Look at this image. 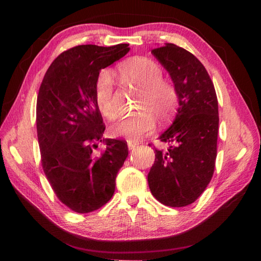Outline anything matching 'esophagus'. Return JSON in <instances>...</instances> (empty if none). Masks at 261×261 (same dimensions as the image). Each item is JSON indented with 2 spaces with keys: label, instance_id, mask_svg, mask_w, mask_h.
Here are the masks:
<instances>
[{
  "label": "esophagus",
  "instance_id": "obj_1",
  "mask_svg": "<svg viewBox=\"0 0 261 261\" xmlns=\"http://www.w3.org/2000/svg\"><path fill=\"white\" fill-rule=\"evenodd\" d=\"M138 143H136V141H132V140H127V147H129L130 151H134L136 147H138Z\"/></svg>",
  "mask_w": 261,
  "mask_h": 261
}]
</instances>
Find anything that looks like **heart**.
<instances>
[{
  "mask_svg": "<svg viewBox=\"0 0 261 261\" xmlns=\"http://www.w3.org/2000/svg\"><path fill=\"white\" fill-rule=\"evenodd\" d=\"M126 86L141 90L136 113L115 125L114 136L131 140L143 138L154 130L155 118L161 123L170 121L179 107V94L173 83L163 79V72L155 61L147 57H135L117 68ZM95 100L101 114L109 121L120 115L114 94V81L107 70L99 73L95 82Z\"/></svg>",
  "mask_w": 261,
  "mask_h": 261,
  "instance_id": "1",
  "label": "heart"
}]
</instances>
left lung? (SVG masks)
Instances as JSON below:
<instances>
[{
	"label": "left lung",
	"mask_w": 261,
	"mask_h": 261,
	"mask_svg": "<svg viewBox=\"0 0 261 261\" xmlns=\"http://www.w3.org/2000/svg\"><path fill=\"white\" fill-rule=\"evenodd\" d=\"M152 54L169 72L179 94L171 126L155 148L149 190L161 204L184 207L196 201L213 177L218 152L219 106L215 88L201 62L184 48L166 43ZM151 146V145H149Z\"/></svg>",
	"instance_id": "8db88e82"
}]
</instances>
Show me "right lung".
Returning <instances> with one entry per match:
<instances>
[{"mask_svg": "<svg viewBox=\"0 0 261 261\" xmlns=\"http://www.w3.org/2000/svg\"><path fill=\"white\" fill-rule=\"evenodd\" d=\"M127 43L81 45L56 57L39 88L37 132L41 165L53 191L76 213H90L112 199L115 179L129 154L126 141H102L105 123L95 100L100 70L129 53Z\"/></svg>", "mask_w": 261, "mask_h": 261, "instance_id": "right-lung-1", "label": "right lung"}]
</instances>
